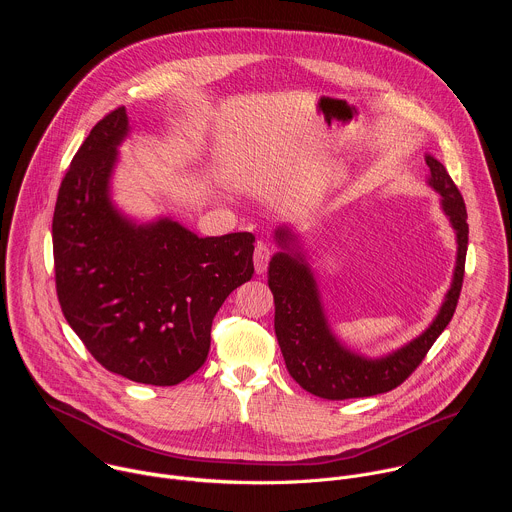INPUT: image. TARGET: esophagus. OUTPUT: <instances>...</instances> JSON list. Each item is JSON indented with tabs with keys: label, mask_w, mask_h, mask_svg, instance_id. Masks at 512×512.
<instances>
[{
	"label": "esophagus",
	"mask_w": 512,
	"mask_h": 512,
	"mask_svg": "<svg viewBox=\"0 0 512 512\" xmlns=\"http://www.w3.org/2000/svg\"><path fill=\"white\" fill-rule=\"evenodd\" d=\"M269 259H271V249H269V245H265V243H257L255 253H253V263H255V271H257L259 275L267 271Z\"/></svg>",
	"instance_id": "34e87169"
}]
</instances>
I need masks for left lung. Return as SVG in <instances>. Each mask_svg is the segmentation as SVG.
<instances>
[{
  "instance_id": "left-lung-1",
  "label": "left lung",
  "mask_w": 512,
  "mask_h": 512,
  "mask_svg": "<svg viewBox=\"0 0 512 512\" xmlns=\"http://www.w3.org/2000/svg\"><path fill=\"white\" fill-rule=\"evenodd\" d=\"M425 164L429 168L427 184L440 194V206L456 233V265L450 289L431 324L397 350L371 358L348 348L330 328L318 279L306 259L300 235L285 225L273 233L279 251L269 261L267 283L275 302V336L289 375L316 397L342 401L399 387L419 367L456 312L468 251L466 204L440 160L425 154Z\"/></svg>"
}]
</instances>
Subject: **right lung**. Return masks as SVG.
Instances as JSON below:
<instances>
[{"label":"right lung","instance_id":"1","mask_svg":"<svg viewBox=\"0 0 512 512\" xmlns=\"http://www.w3.org/2000/svg\"><path fill=\"white\" fill-rule=\"evenodd\" d=\"M125 107L103 117L60 184L52 247L62 314L97 362L129 381L172 387L208 356L210 326L253 277L251 233L198 237L170 216L139 223L111 196Z\"/></svg>","mask_w":512,"mask_h":512}]
</instances>
